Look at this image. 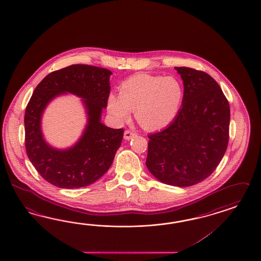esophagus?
<instances>
[{
    "label": "esophagus",
    "instance_id": "esophagus-1",
    "mask_svg": "<svg viewBox=\"0 0 261 261\" xmlns=\"http://www.w3.org/2000/svg\"><path fill=\"white\" fill-rule=\"evenodd\" d=\"M135 136H136V133L134 132H132V131H130V130H126L125 132H124V140H126V141H130L131 139H133Z\"/></svg>",
    "mask_w": 261,
    "mask_h": 261
}]
</instances>
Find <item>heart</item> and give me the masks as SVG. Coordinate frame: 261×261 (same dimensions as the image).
Segmentation results:
<instances>
[{
  "label": "heart",
  "instance_id": "heart-1",
  "mask_svg": "<svg viewBox=\"0 0 261 261\" xmlns=\"http://www.w3.org/2000/svg\"><path fill=\"white\" fill-rule=\"evenodd\" d=\"M184 86L175 77L138 74L123 82L119 96L110 94L107 108L117 122L135 118L147 130H161L175 120L184 101Z\"/></svg>",
  "mask_w": 261,
  "mask_h": 261
}]
</instances>
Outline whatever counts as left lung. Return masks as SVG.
<instances>
[{
  "label": "left lung",
  "mask_w": 261,
  "mask_h": 261,
  "mask_svg": "<svg viewBox=\"0 0 261 261\" xmlns=\"http://www.w3.org/2000/svg\"><path fill=\"white\" fill-rule=\"evenodd\" d=\"M175 69L184 82L182 106L169 126L149 135L146 166L162 184L188 187L210 176L225 154L230 106L210 75Z\"/></svg>",
  "instance_id": "left-lung-1"
}]
</instances>
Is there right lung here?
<instances>
[{"instance_id":"add662e5","label":"right lung","mask_w":261,"mask_h":261,"mask_svg":"<svg viewBox=\"0 0 261 261\" xmlns=\"http://www.w3.org/2000/svg\"><path fill=\"white\" fill-rule=\"evenodd\" d=\"M106 68L73 64L48 74L37 85L24 115L25 149L39 174L59 188L75 189L98 180L110 168L123 138V129L101 122L110 94ZM67 92L82 99L87 124L79 140L67 149H56L44 139L42 115L54 98Z\"/></svg>"}]
</instances>
